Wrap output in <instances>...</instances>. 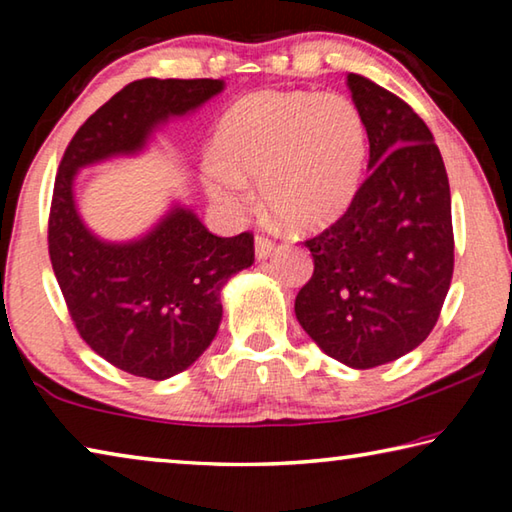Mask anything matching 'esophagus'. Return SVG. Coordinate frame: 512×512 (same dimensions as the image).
<instances>
[{
	"label": "esophagus",
	"instance_id": "1",
	"mask_svg": "<svg viewBox=\"0 0 512 512\" xmlns=\"http://www.w3.org/2000/svg\"><path fill=\"white\" fill-rule=\"evenodd\" d=\"M273 248H275L273 239H268L264 235L255 237V255H257V259H266L268 255L273 253Z\"/></svg>",
	"mask_w": 512,
	"mask_h": 512
}]
</instances>
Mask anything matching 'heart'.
I'll return each mask as SVG.
<instances>
[{"label": "heart", "mask_w": 512, "mask_h": 512, "mask_svg": "<svg viewBox=\"0 0 512 512\" xmlns=\"http://www.w3.org/2000/svg\"><path fill=\"white\" fill-rule=\"evenodd\" d=\"M366 121L336 92H264L223 119L207 189L225 210L253 201L298 230H316L350 205L366 162Z\"/></svg>", "instance_id": "obj_1"}]
</instances>
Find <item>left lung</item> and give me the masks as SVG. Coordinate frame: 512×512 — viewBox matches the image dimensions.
Here are the masks:
<instances>
[{
    "mask_svg": "<svg viewBox=\"0 0 512 512\" xmlns=\"http://www.w3.org/2000/svg\"><path fill=\"white\" fill-rule=\"evenodd\" d=\"M370 142L368 178L316 237L296 316L329 357L350 368L400 359L438 323L454 273L452 196L427 124L397 94L348 74Z\"/></svg>",
    "mask_w": 512,
    "mask_h": 512,
    "instance_id": "8db88e82",
    "label": "left lung"
}]
</instances>
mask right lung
Masks as SVG:
<instances>
[{
  "label": "right lung",
  "mask_w": 512,
  "mask_h": 512,
  "mask_svg": "<svg viewBox=\"0 0 512 512\" xmlns=\"http://www.w3.org/2000/svg\"><path fill=\"white\" fill-rule=\"evenodd\" d=\"M221 90L219 79L128 83L85 119L58 164L47 228L51 266L81 339L128 375L160 381L201 357L221 323V287L255 262V237H216L192 210L176 207L144 239L103 244L76 214L74 173L142 149L153 126Z\"/></svg>",
  "instance_id": "1"
}]
</instances>
